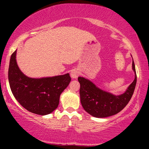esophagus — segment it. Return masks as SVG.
<instances>
[{"label":"esophagus","mask_w":149,"mask_h":149,"mask_svg":"<svg viewBox=\"0 0 149 149\" xmlns=\"http://www.w3.org/2000/svg\"><path fill=\"white\" fill-rule=\"evenodd\" d=\"M80 71L78 69H73L71 72V76L73 78H78V76L80 75Z\"/></svg>","instance_id":"34e87169"}]
</instances>
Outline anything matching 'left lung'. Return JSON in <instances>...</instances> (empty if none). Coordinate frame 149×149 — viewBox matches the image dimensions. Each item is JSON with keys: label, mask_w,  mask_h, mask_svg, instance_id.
Segmentation results:
<instances>
[{"label": "left lung", "mask_w": 149, "mask_h": 149, "mask_svg": "<svg viewBox=\"0 0 149 149\" xmlns=\"http://www.w3.org/2000/svg\"><path fill=\"white\" fill-rule=\"evenodd\" d=\"M132 69L135 74L134 80L125 92L120 95L101 90L90 80L84 77H78L80 84V102L85 111L95 118H106L122 111L131 100L136 86V75L133 59Z\"/></svg>", "instance_id": "1"}]
</instances>
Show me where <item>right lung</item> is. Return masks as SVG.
<instances>
[{"label":"right lung","instance_id":"add662e5","mask_svg":"<svg viewBox=\"0 0 149 149\" xmlns=\"http://www.w3.org/2000/svg\"><path fill=\"white\" fill-rule=\"evenodd\" d=\"M16 54L15 50L10 57L8 69L10 87L15 99L29 111L41 116L51 113L58 107L61 94L71 81L69 73L46 78H29L19 68Z\"/></svg>","mask_w":149,"mask_h":149}]
</instances>
